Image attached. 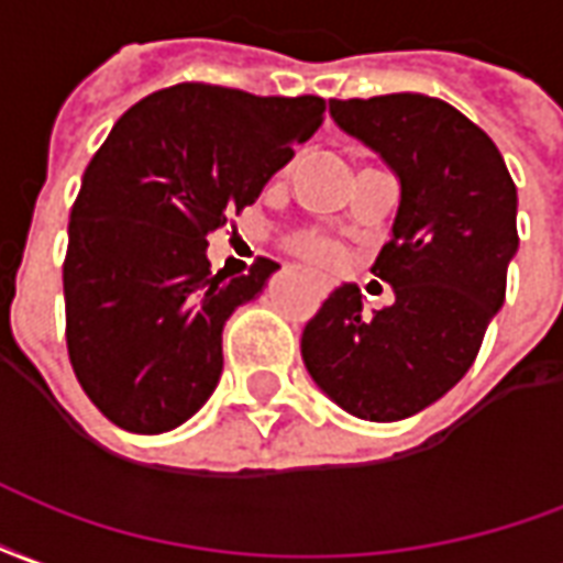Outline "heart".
<instances>
[{"instance_id":"obj_1","label":"heart","mask_w":563,"mask_h":563,"mask_svg":"<svg viewBox=\"0 0 563 563\" xmlns=\"http://www.w3.org/2000/svg\"><path fill=\"white\" fill-rule=\"evenodd\" d=\"M290 252L314 269H332L339 264V245L323 233H299L290 240Z\"/></svg>"}]
</instances>
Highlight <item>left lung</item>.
<instances>
[{
    "label": "left lung",
    "instance_id": "obj_1",
    "mask_svg": "<svg viewBox=\"0 0 563 563\" xmlns=\"http://www.w3.org/2000/svg\"><path fill=\"white\" fill-rule=\"evenodd\" d=\"M330 113L399 176V216L372 266L396 302L366 314L360 287H335L302 330V360L347 413L405 420L465 377L504 306L516 183L489 134L441 98H332Z\"/></svg>",
    "mask_w": 563,
    "mask_h": 563
}]
</instances>
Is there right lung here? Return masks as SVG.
Wrapping results in <instances>:
<instances>
[{"label":"right lung","mask_w":563,"mask_h":563,"mask_svg":"<svg viewBox=\"0 0 563 563\" xmlns=\"http://www.w3.org/2000/svg\"><path fill=\"white\" fill-rule=\"evenodd\" d=\"M323 110L321 96L176 84L117 119L86 164L63 264L68 360L110 422L167 432L212 396L224 321L278 264L212 276L207 236L252 207Z\"/></svg>","instance_id":"1"}]
</instances>
